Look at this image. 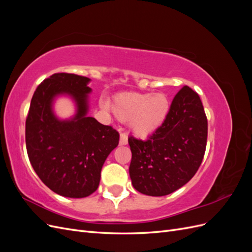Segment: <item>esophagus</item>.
I'll return each mask as SVG.
<instances>
[{
  "label": "esophagus",
  "instance_id": "34e87169",
  "mask_svg": "<svg viewBox=\"0 0 252 252\" xmlns=\"http://www.w3.org/2000/svg\"><path fill=\"white\" fill-rule=\"evenodd\" d=\"M127 143H128L127 134H125V133H121V134H120V145H126Z\"/></svg>",
  "mask_w": 252,
  "mask_h": 252
}]
</instances>
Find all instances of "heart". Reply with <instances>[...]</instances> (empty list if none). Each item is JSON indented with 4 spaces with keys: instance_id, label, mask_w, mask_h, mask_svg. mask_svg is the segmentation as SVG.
I'll list each match as a JSON object with an SVG mask.
<instances>
[{
    "instance_id": "heart-1",
    "label": "heart",
    "mask_w": 252,
    "mask_h": 252,
    "mask_svg": "<svg viewBox=\"0 0 252 252\" xmlns=\"http://www.w3.org/2000/svg\"><path fill=\"white\" fill-rule=\"evenodd\" d=\"M110 107L120 121H128L134 134L147 136L165 123L170 112V101L163 93H123L112 98Z\"/></svg>"
}]
</instances>
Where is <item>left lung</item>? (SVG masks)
<instances>
[{"label":"left lung","mask_w":252,"mask_h":252,"mask_svg":"<svg viewBox=\"0 0 252 252\" xmlns=\"http://www.w3.org/2000/svg\"><path fill=\"white\" fill-rule=\"evenodd\" d=\"M207 125L199 94L184 86L173 97L165 123L149 139L128 138L132 186L151 196L167 195L184 186L203 161Z\"/></svg>","instance_id":"8db88e82"}]
</instances>
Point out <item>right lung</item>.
I'll list each match as a JSON object with an SVG mask.
<instances>
[{
  "mask_svg": "<svg viewBox=\"0 0 252 252\" xmlns=\"http://www.w3.org/2000/svg\"><path fill=\"white\" fill-rule=\"evenodd\" d=\"M89 78L55 73L35 89L26 119L25 139L29 161L41 181L66 197H85L100 184L101 170L120 134L87 116ZM60 95L70 96L76 114L61 120L52 106Z\"/></svg>",
  "mask_w": 252,
  "mask_h": 252,
  "instance_id": "add662e5",
  "label": "right lung"
}]
</instances>
